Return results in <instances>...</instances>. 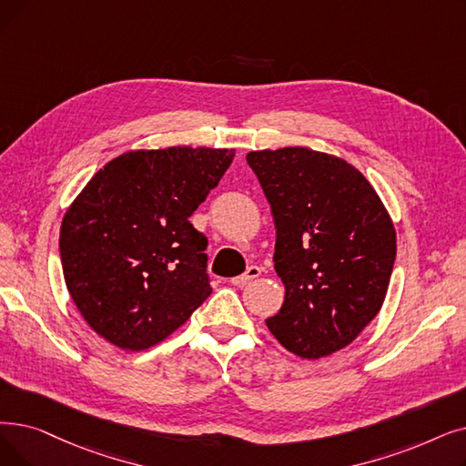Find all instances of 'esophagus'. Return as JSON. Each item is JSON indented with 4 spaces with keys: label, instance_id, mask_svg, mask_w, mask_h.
<instances>
[{
    "label": "esophagus",
    "instance_id": "obj_1",
    "mask_svg": "<svg viewBox=\"0 0 466 466\" xmlns=\"http://www.w3.org/2000/svg\"><path fill=\"white\" fill-rule=\"evenodd\" d=\"M258 276H260V268H258V267H249L244 274L232 278L230 281L234 283V286H244V283H248V281H251V279H257Z\"/></svg>",
    "mask_w": 466,
    "mask_h": 466
}]
</instances>
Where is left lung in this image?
<instances>
[{
  "mask_svg": "<svg viewBox=\"0 0 466 466\" xmlns=\"http://www.w3.org/2000/svg\"><path fill=\"white\" fill-rule=\"evenodd\" d=\"M276 227L274 268L286 286L267 319L283 349L326 358L379 314L396 258V228L352 164L307 147L248 154Z\"/></svg>",
  "mask_w": 466,
  "mask_h": 466,
  "instance_id": "8db88e82",
  "label": "left lung"
}]
</instances>
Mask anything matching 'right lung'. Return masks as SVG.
<instances>
[{"label":"right lung","mask_w":466,"mask_h":466,"mask_svg":"<svg viewBox=\"0 0 466 466\" xmlns=\"http://www.w3.org/2000/svg\"><path fill=\"white\" fill-rule=\"evenodd\" d=\"M234 148L129 150L98 169L60 225L68 293L89 328L138 352L167 339L211 295L208 238L188 220Z\"/></svg>","instance_id":"right-lung-1"}]
</instances>
